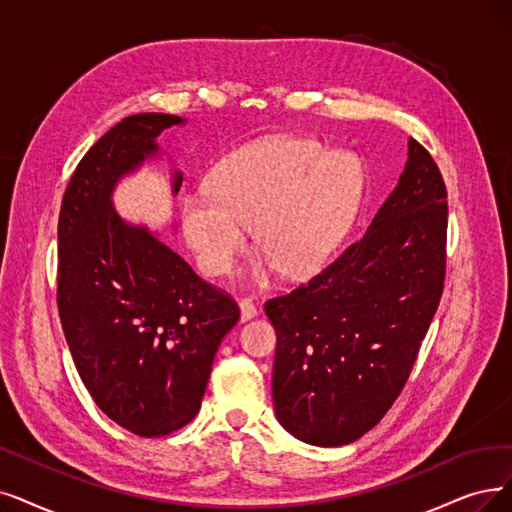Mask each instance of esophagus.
<instances>
[{"instance_id":"obj_1","label":"esophagus","mask_w":512,"mask_h":512,"mask_svg":"<svg viewBox=\"0 0 512 512\" xmlns=\"http://www.w3.org/2000/svg\"><path fill=\"white\" fill-rule=\"evenodd\" d=\"M239 311H241V321H250L252 317L258 315V306L252 300H241Z\"/></svg>"}]
</instances>
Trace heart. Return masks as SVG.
I'll list each match as a JSON object with an SVG mask.
<instances>
[{
	"label": "heart",
	"instance_id": "b5f03b06",
	"mask_svg": "<svg viewBox=\"0 0 512 512\" xmlns=\"http://www.w3.org/2000/svg\"><path fill=\"white\" fill-rule=\"evenodd\" d=\"M359 163L327 153L309 138H271L233 153L182 203V231L201 271L229 273L254 224L262 254L252 277L267 281L279 267L313 275L332 256L357 212Z\"/></svg>",
	"mask_w": 512,
	"mask_h": 512
}]
</instances>
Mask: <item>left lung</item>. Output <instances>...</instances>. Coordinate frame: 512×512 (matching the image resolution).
Returning <instances> with one entry per match:
<instances>
[{
  "label": "left lung",
  "mask_w": 512,
  "mask_h": 512,
  "mask_svg": "<svg viewBox=\"0 0 512 512\" xmlns=\"http://www.w3.org/2000/svg\"><path fill=\"white\" fill-rule=\"evenodd\" d=\"M447 191L435 159L407 161L365 235L294 292L267 300L273 403L296 439L338 447L374 428L416 363L443 292Z\"/></svg>",
  "instance_id": "obj_1"
}]
</instances>
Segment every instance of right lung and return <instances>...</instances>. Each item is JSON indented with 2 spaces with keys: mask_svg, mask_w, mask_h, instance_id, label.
Returning <instances> with one entry per match:
<instances>
[{
  "mask_svg": "<svg viewBox=\"0 0 512 512\" xmlns=\"http://www.w3.org/2000/svg\"><path fill=\"white\" fill-rule=\"evenodd\" d=\"M182 124L166 113L121 119L79 161L58 216V315L71 357L100 410L140 437L195 418L239 321L233 298L113 206L117 182L159 157L157 136ZM180 185L174 170V195Z\"/></svg>",
  "mask_w": 512,
  "mask_h": 512,
  "instance_id": "obj_1",
  "label": "right lung"
}]
</instances>
